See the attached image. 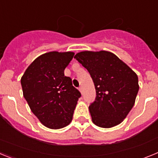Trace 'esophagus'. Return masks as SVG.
Returning <instances> with one entry per match:
<instances>
[{
	"label": "esophagus",
	"mask_w": 158,
	"mask_h": 158,
	"mask_svg": "<svg viewBox=\"0 0 158 158\" xmlns=\"http://www.w3.org/2000/svg\"><path fill=\"white\" fill-rule=\"evenodd\" d=\"M79 89V91H80L81 92V93H83V88H82L81 87H81H79V89Z\"/></svg>",
	"instance_id": "obj_1"
}]
</instances>
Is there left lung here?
Wrapping results in <instances>:
<instances>
[{
    "label": "left lung",
    "mask_w": 158,
    "mask_h": 158,
    "mask_svg": "<svg viewBox=\"0 0 158 158\" xmlns=\"http://www.w3.org/2000/svg\"><path fill=\"white\" fill-rule=\"evenodd\" d=\"M74 58L89 71L94 83L96 100L89 107L93 123L103 128L121 123L139 92L136 73L109 51H81Z\"/></svg>",
    "instance_id": "8db88e82"
}]
</instances>
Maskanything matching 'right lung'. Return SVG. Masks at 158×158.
Instances as JSON below:
<instances>
[{
	"label": "right lung",
	"instance_id": "add662e5",
	"mask_svg": "<svg viewBox=\"0 0 158 158\" xmlns=\"http://www.w3.org/2000/svg\"><path fill=\"white\" fill-rule=\"evenodd\" d=\"M74 53L51 51L32 62L22 76L21 86L31 110L43 125L60 129L72 121L80 97L64 70Z\"/></svg>",
	"mask_w": 158,
	"mask_h": 158
}]
</instances>
